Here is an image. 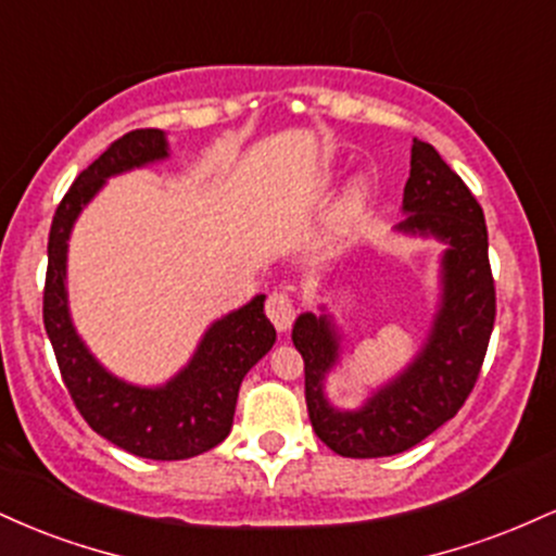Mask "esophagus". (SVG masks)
Listing matches in <instances>:
<instances>
[{"label":"esophagus","mask_w":556,"mask_h":556,"mask_svg":"<svg viewBox=\"0 0 556 556\" xmlns=\"http://www.w3.org/2000/svg\"><path fill=\"white\" fill-rule=\"evenodd\" d=\"M295 303L287 292H274V295L266 300V316L271 318V324L277 327V331H287L295 321Z\"/></svg>","instance_id":"esophagus-1"}]
</instances>
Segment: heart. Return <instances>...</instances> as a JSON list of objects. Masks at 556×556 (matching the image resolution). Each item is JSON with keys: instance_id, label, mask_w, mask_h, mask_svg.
Wrapping results in <instances>:
<instances>
[{"instance_id": "1", "label": "heart", "mask_w": 556, "mask_h": 556, "mask_svg": "<svg viewBox=\"0 0 556 556\" xmlns=\"http://www.w3.org/2000/svg\"><path fill=\"white\" fill-rule=\"evenodd\" d=\"M371 182L358 177L355 182H350V188L344 190L340 206H337V219H334V235L337 238H344V235L353 232L358 227V222L366 214L368 203H371Z\"/></svg>"}]
</instances>
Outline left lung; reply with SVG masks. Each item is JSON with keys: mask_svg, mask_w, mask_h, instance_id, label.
I'll list each match as a JSON object with an SVG mask.
<instances>
[{"mask_svg": "<svg viewBox=\"0 0 556 556\" xmlns=\"http://www.w3.org/2000/svg\"><path fill=\"white\" fill-rule=\"evenodd\" d=\"M402 214L394 235L442 245L433 316L416 355L384 384H376L361 405L340 407L327 389L348 355L340 321L321 303L318 314L305 311L292 327V342L305 361L311 426L342 457L400 455L455 418L476 384L494 329L496 298L483 212L424 140H413Z\"/></svg>", "mask_w": 556, "mask_h": 556, "instance_id": "1", "label": "left lung"}]
</instances>
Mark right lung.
Segmentation results:
<instances>
[{
	"label": "right lung",
	"mask_w": 556,
	"mask_h": 556,
	"mask_svg": "<svg viewBox=\"0 0 556 556\" xmlns=\"http://www.w3.org/2000/svg\"><path fill=\"white\" fill-rule=\"evenodd\" d=\"M167 159V132L132 130L75 177L49 232L43 290V327L75 407L99 437L146 460H188L225 442L242 379L277 342V331L264 314L266 295H256L214 318L175 376L162 384H136L112 374L75 329L67 292L75 222L106 180Z\"/></svg>",
	"instance_id": "right-lung-1"
}]
</instances>
